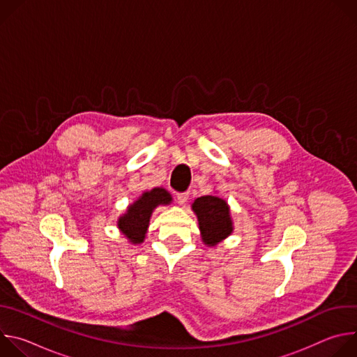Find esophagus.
Here are the masks:
<instances>
[{
    "mask_svg": "<svg viewBox=\"0 0 357 357\" xmlns=\"http://www.w3.org/2000/svg\"><path fill=\"white\" fill-rule=\"evenodd\" d=\"M176 199H178V202H179V205H186V202H188V199H189V193L188 192H183V193H178L176 195Z\"/></svg>",
    "mask_w": 357,
    "mask_h": 357,
    "instance_id": "34e87169",
    "label": "esophagus"
}]
</instances>
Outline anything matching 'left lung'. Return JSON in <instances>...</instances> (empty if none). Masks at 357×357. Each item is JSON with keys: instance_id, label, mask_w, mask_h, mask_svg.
Segmentation results:
<instances>
[{"instance_id": "left-lung-1", "label": "left lung", "mask_w": 357, "mask_h": 357, "mask_svg": "<svg viewBox=\"0 0 357 357\" xmlns=\"http://www.w3.org/2000/svg\"><path fill=\"white\" fill-rule=\"evenodd\" d=\"M192 211L197 218L202 241L208 247H216L227 238L233 230V219L227 202L218 195H206L195 199Z\"/></svg>"}]
</instances>
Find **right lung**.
I'll return each mask as SVG.
<instances>
[{
	"label": "right lung",
	"mask_w": 357,
	"mask_h": 357,
	"mask_svg": "<svg viewBox=\"0 0 357 357\" xmlns=\"http://www.w3.org/2000/svg\"><path fill=\"white\" fill-rule=\"evenodd\" d=\"M171 203V193L161 186L142 192L137 200L128 205L126 213L117 219L120 233L128 240V243L134 245L141 244L145 240L152 213L158 206H168Z\"/></svg>",
	"instance_id": "obj_1"
}]
</instances>
